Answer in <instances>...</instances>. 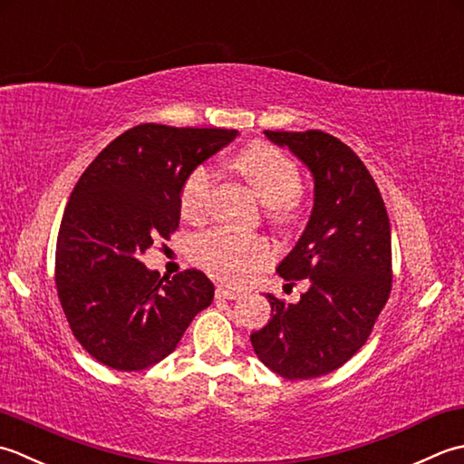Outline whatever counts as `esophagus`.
<instances>
[{"instance_id": "1", "label": "esophagus", "mask_w": 464, "mask_h": 464, "mask_svg": "<svg viewBox=\"0 0 464 464\" xmlns=\"http://www.w3.org/2000/svg\"><path fill=\"white\" fill-rule=\"evenodd\" d=\"M216 296L226 298V300H240L244 295H242V292H238V290L218 286V288H216Z\"/></svg>"}]
</instances>
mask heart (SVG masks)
<instances>
[{
  "instance_id": "heart-1",
  "label": "heart",
  "mask_w": 464,
  "mask_h": 464,
  "mask_svg": "<svg viewBox=\"0 0 464 464\" xmlns=\"http://www.w3.org/2000/svg\"><path fill=\"white\" fill-rule=\"evenodd\" d=\"M234 166L248 179L252 190L260 200L272 206L274 218L280 224L295 220L298 212V192L302 186L300 169L292 160L266 141L240 150ZM216 169L208 164L196 166L188 174L179 194V206L186 218H202L210 206L216 188ZM190 256L212 278L228 285H242L272 260V246L262 236L234 234L216 228L194 236L190 242Z\"/></svg>"
}]
</instances>
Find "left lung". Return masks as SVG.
I'll return each instance as SVG.
<instances>
[{"mask_svg":"<svg viewBox=\"0 0 464 464\" xmlns=\"http://www.w3.org/2000/svg\"><path fill=\"white\" fill-rule=\"evenodd\" d=\"M264 134L310 169L314 206L276 268L286 286L308 280V290L296 304L266 295L272 318L250 340L270 371L306 381L351 361L372 333L391 295V222L371 172L338 138L320 130Z\"/></svg>","mask_w":464,"mask_h":464,"instance_id":"1","label":"left lung"}]
</instances>
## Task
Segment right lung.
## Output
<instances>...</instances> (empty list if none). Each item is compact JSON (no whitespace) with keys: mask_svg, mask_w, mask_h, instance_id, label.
Instances as JSON below:
<instances>
[{"mask_svg":"<svg viewBox=\"0 0 464 464\" xmlns=\"http://www.w3.org/2000/svg\"><path fill=\"white\" fill-rule=\"evenodd\" d=\"M238 130L140 124L108 144L75 184L55 246V286L75 340L116 371H144L178 346L214 300L200 270L160 278L140 262L179 224L188 174Z\"/></svg>","mask_w":464,"mask_h":464,"instance_id":"add662e5","label":"right lung"}]
</instances>
